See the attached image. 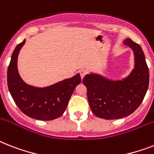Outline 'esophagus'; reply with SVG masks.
I'll list each match as a JSON object with an SVG mask.
<instances>
[{
	"instance_id": "obj_1",
	"label": "esophagus",
	"mask_w": 154,
	"mask_h": 154,
	"mask_svg": "<svg viewBox=\"0 0 154 154\" xmlns=\"http://www.w3.org/2000/svg\"><path fill=\"white\" fill-rule=\"evenodd\" d=\"M79 73H80V74H81V79H83L84 77H85V76L86 75V73H87V72H86L85 69H81V70L79 71Z\"/></svg>"
}]
</instances>
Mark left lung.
<instances>
[{"label": "left lung", "instance_id": "1", "mask_svg": "<svg viewBox=\"0 0 154 154\" xmlns=\"http://www.w3.org/2000/svg\"><path fill=\"white\" fill-rule=\"evenodd\" d=\"M123 42L134 55V68L128 77L112 81L90 73L82 81L87 88L90 108L99 118L116 119L128 116L139 107L148 89L149 68L142 47L131 38Z\"/></svg>", "mask_w": 154, "mask_h": 154}]
</instances>
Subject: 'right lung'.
I'll use <instances>...</instances> for the list:
<instances>
[{
	"instance_id": "right-lung-1",
	"label": "right lung",
	"mask_w": 154,
	"mask_h": 154,
	"mask_svg": "<svg viewBox=\"0 0 154 154\" xmlns=\"http://www.w3.org/2000/svg\"><path fill=\"white\" fill-rule=\"evenodd\" d=\"M25 39L16 46L8 68V87L21 112L38 120H52L62 116L75 88L81 82L79 73L52 85L38 88L24 82L19 74L17 58Z\"/></svg>"
}]
</instances>
